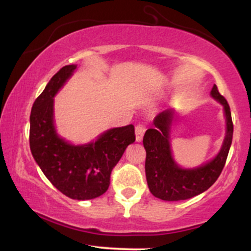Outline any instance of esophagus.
I'll return each instance as SVG.
<instances>
[{"label": "esophagus", "instance_id": "1", "mask_svg": "<svg viewBox=\"0 0 251 251\" xmlns=\"http://www.w3.org/2000/svg\"><path fill=\"white\" fill-rule=\"evenodd\" d=\"M145 131H146V127L144 125L135 126V140H137V142H142Z\"/></svg>", "mask_w": 251, "mask_h": 251}]
</instances>
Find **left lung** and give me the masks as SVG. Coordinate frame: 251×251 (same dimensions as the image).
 <instances>
[{"mask_svg": "<svg viewBox=\"0 0 251 251\" xmlns=\"http://www.w3.org/2000/svg\"><path fill=\"white\" fill-rule=\"evenodd\" d=\"M211 97L223 105L226 120V132L221 151L212 160L195 169H181L176 164L171 153L170 132L175 112L169 108L153 119V127L144 135L146 150L145 174L151 194L163 201H184L208 190L220 177L226 165L232 142L234 124L229 103L218 92L217 86L211 89Z\"/></svg>", "mask_w": 251, "mask_h": 251, "instance_id": "obj_1", "label": "left lung"}]
</instances>
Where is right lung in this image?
Masks as SVG:
<instances>
[{
    "label": "right lung",
    "instance_id": "add662e5",
    "mask_svg": "<svg viewBox=\"0 0 251 251\" xmlns=\"http://www.w3.org/2000/svg\"><path fill=\"white\" fill-rule=\"evenodd\" d=\"M75 65L62 67L36 98L30 113L29 145L34 159L46 177L72 200H93L107 191L114 166L129 144L134 126L111 128L96 142L73 145L56 133L54 97L70 79Z\"/></svg>",
    "mask_w": 251,
    "mask_h": 251
}]
</instances>
